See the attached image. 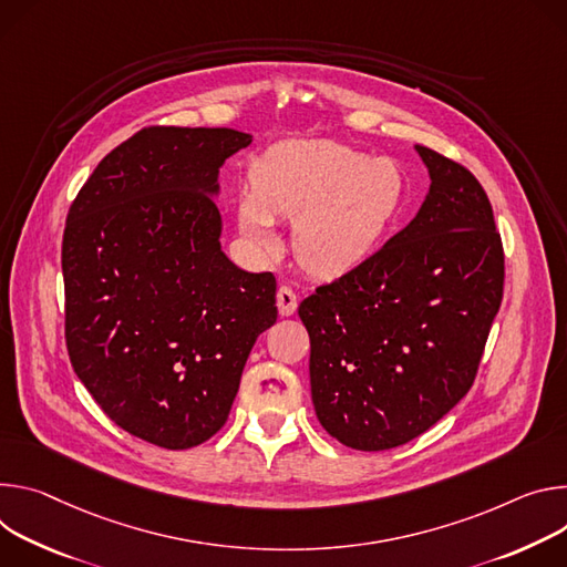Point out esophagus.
Wrapping results in <instances>:
<instances>
[{"mask_svg": "<svg viewBox=\"0 0 567 567\" xmlns=\"http://www.w3.org/2000/svg\"><path fill=\"white\" fill-rule=\"evenodd\" d=\"M277 308H279L281 318H290L292 312L297 310V295L288 286H281L277 290Z\"/></svg>", "mask_w": 567, "mask_h": 567, "instance_id": "obj_1", "label": "esophagus"}]
</instances>
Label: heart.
Here are the masks:
<instances>
[{
    "label": "heart",
    "instance_id": "heart-1",
    "mask_svg": "<svg viewBox=\"0 0 567 567\" xmlns=\"http://www.w3.org/2000/svg\"><path fill=\"white\" fill-rule=\"evenodd\" d=\"M238 198V229L259 247L275 243V218L295 220L292 249L312 275L360 266L405 198V175L388 157L369 159L331 140L268 148Z\"/></svg>",
    "mask_w": 567,
    "mask_h": 567
}]
</instances>
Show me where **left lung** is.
I'll list each match as a JSON object with an SVG mask.
<instances>
[{"instance_id":"8db88e82","label":"left lung","mask_w":567,"mask_h":567,"mask_svg":"<svg viewBox=\"0 0 567 567\" xmlns=\"http://www.w3.org/2000/svg\"><path fill=\"white\" fill-rule=\"evenodd\" d=\"M414 151L430 175L419 214L299 306L316 414L367 453L412 442L466 396L505 284L482 184L444 155Z\"/></svg>"}]
</instances>
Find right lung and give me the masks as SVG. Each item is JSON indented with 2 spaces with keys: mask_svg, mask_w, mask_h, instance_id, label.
I'll use <instances>...</instances> for the list:
<instances>
[{
  "mask_svg": "<svg viewBox=\"0 0 567 567\" xmlns=\"http://www.w3.org/2000/svg\"><path fill=\"white\" fill-rule=\"evenodd\" d=\"M249 144L231 128H144L101 159L62 236L72 367L118 427L168 451L225 425L277 322L272 272L220 247L218 173Z\"/></svg>",
  "mask_w": 567,
  "mask_h": 567,
  "instance_id": "obj_1",
  "label": "right lung"
}]
</instances>
